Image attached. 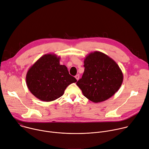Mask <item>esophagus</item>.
Segmentation results:
<instances>
[{"instance_id": "esophagus-1", "label": "esophagus", "mask_w": 149, "mask_h": 149, "mask_svg": "<svg viewBox=\"0 0 149 149\" xmlns=\"http://www.w3.org/2000/svg\"><path fill=\"white\" fill-rule=\"evenodd\" d=\"M75 78L77 79V80L78 81V80L79 79V75L78 74V75H75Z\"/></svg>"}]
</instances>
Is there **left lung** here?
I'll return each mask as SVG.
<instances>
[{
  "label": "left lung",
  "mask_w": 149,
  "mask_h": 149,
  "mask_svg": "<svg viewBox=\"0 0 149 149\" xmlns=\"http://www.w3.org/2000/svg\"><path fill=\"white\" fill-rule=\"evenodd\" d=\"M84 63L85 70L77 85L87 98L95 103L102 102L119 90L123 74L112 58L101 52L94 51L86 56Z\"/></svg>",
  "instance_id": "8db88e82"
}]
</instances>
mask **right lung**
<instances>
[{
    "label": "right lung",
    "instance_id": "right-lung-1",
    "mask_svg": "<svg viewBox=\"0 0 149 149\" xmlns=\"http://www.w3.org/2000/svg\"><path fill=\"white\" fill-rule=\"evenodd\" d=\"M60 56L47 54L38 59L28 70L26 86L30 92L42 101H52L61 97L66 88L77 79L67 67L59 63Z\"/></svg>",
    "mask_w": 149,
    "mask_h": 149
}]
</instances>
